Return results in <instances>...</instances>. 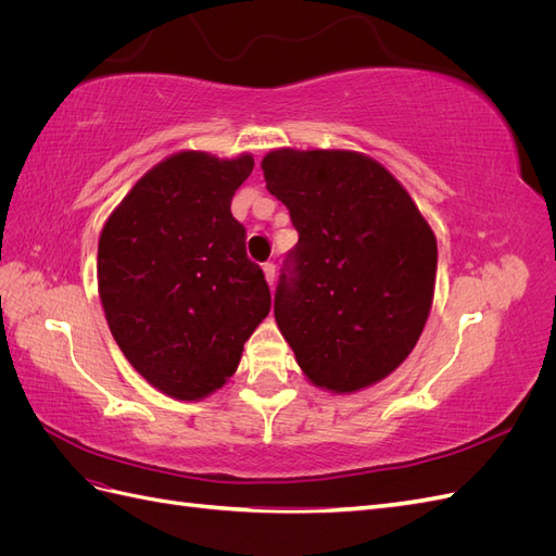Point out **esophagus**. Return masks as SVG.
I'll use <instances>...</instances> for the list:
<instances>
[{
	"label": "esophagus",
	"instance_id": "obj_1",
	"mask_svg": "<svg viewBox=\"0 0 556 556\" xmlns=\"http://www.w3.org/2000/svg\"><path fill=\"white\" fill-rule=\"evenodd\" d=\"M262 268H264V278H266V282H268V285H274V280H276V264L266 262Z\"/></svg>",
	"mask_w": 556,
	"mask_h": 556
}]
</instances>
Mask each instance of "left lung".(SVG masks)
Masks as SVG:
<instances>
[{
	"instance_id": "1",
	"label": "left lung",
	"mask_w": 556,
	"mask_h": 556,
	"mask_svg": "<svg viewBox=\"0 0 556 556\" xmlns=\"http://www.w3.org/2000/svg\"><path fill=\"white\" fill-rule=\"evenodd\" d=\"M266 190L290 211L274 315L306 378L336 394L390 376L422 333L439 248L406 188L352 150L278 148Z\"/></svg>"
}]
</instances>
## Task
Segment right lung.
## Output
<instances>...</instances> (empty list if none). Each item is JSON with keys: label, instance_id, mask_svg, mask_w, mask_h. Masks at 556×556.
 Returning <instances> with one entry per match:
<instances>
[{"label": "right lung", "instance_id": "add662e5", "mask_svg": "<svg viewBox=\"0 0 556 556\" xmlns=\"http://www.w3.org/2000/svg\"><path fill=\"white\" fill-rule=\"evenodd\" d=\"M255 160L182 150L153 166L102 229L99 299L115 343L160 392L208 396L233 376L271 311L231 197Z\"/></svg>", "mask_w": 556, "mask_h": 556}]
</instances>
